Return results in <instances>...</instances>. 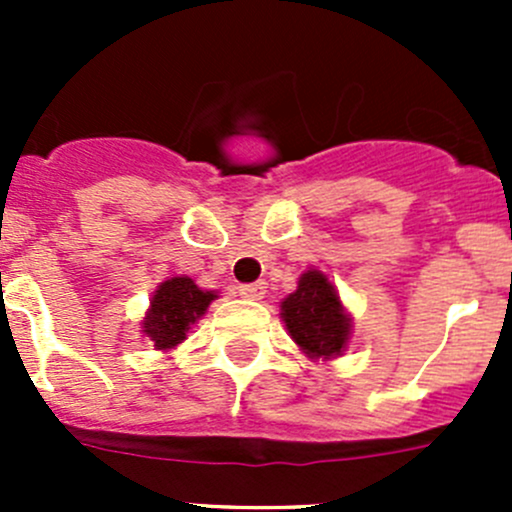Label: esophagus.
I'll use <instances>...</instances> for the list:
<instances>
[{
    "label": "esophagus",
    "instance_id": "1",
    "mask_svg": "<svg viewBox=\"0 0 512 512\" xmlns=\"http://www.w3.org/2000/svg\"><path fill=\"white\" fill-rule=\"evenodd\" d=\"M237 292H240V297H245V299H262L265 297L267 287H265V282H255V285H240L237 287Z\"/></svg>",
    "mask_w": 512,
    "mask_h": 512
}]
</instances>
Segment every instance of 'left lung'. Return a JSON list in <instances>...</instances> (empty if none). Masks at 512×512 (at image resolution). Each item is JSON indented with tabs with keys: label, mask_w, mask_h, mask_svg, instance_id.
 Listing matches in <instances>:
<instances>
[{
	"label": "left lung",
	"mask_w": 512,
	"mask_h": 512,
	"mask_svg": "<svg viewBox=\"0 0 512 512\" xmlns=\"http://www.w3.org/2000/svg\"><path fill=\"white\" fill-rule=\"evenodd\" d=\"M280 319L299 352L312 361H334L352 342V314L334 282L317 267L304 270L297 289L282 299Z\"/></svg>",
	"instance_id": "obj_1"
}]
</instances>
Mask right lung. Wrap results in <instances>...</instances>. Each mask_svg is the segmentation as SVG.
<instances>
[{
  "mask_svg": "<svg viewBox=\"0 0 512 512\" xmlns=\"http://www.w3.org/2000/svg\"><path fill=\"white\" fill-rule=\"evenodd\" d=\"M213 299H218L215 289L198 287L188 275L168 277L153 292L146 317L141 319V334L156 352H170L188 339Z\"/></svg>",
  "mask_w": 512,
  "mask_h": 512,
  "instance_id": "add662e5",
  "label": "right lung"
}]
</instances>
